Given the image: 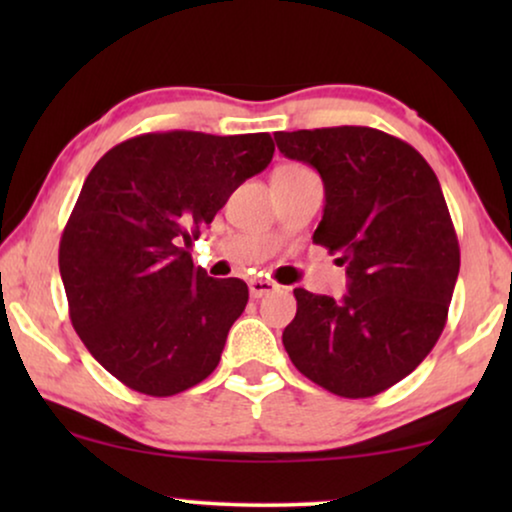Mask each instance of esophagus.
Segmentation results:
<instances>
[{"label":"esophagus","instance_id":"esophagus-1","mask_svg":"<svg viewBox=\"0 0 512 512\" xmlns=\"http://www.w3.org/2000/svg\"><path fill=\"white\" fill-rule=\"evenodd\" d=\"M277 289H279V286L275 282H270V279H251V282H249L251 298H263V296H268V293L277 291Z\"/></svg>","mask_w":512,"mask_h":512}]
</instances>
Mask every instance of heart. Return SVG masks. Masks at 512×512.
I'll return each instance as SVG.
<instances>
[{"instance_id":"1","label":"heart","mask_w":512,"mask_h":512,"mask_svg":"<svg viewBox=\"0 0 512 512\" xmlns=\"http://www.w3.org/2000/svg\"><path fill=\"white\" fill-rule=\"evenodd\" d=\"M279 170H305V167H300V165H284V167H279Z\"/></svg>"}]
</instances>
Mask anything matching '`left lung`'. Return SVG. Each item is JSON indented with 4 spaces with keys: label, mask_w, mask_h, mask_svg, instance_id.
<instances>
[{
    "label": "left lung",
    "mask_w": 512,
    "mask_h": 512,
    "mask_svg": "<svg viewBox=\"0 0 512 512\" xmlns=\"http://www.w3.org/2000/svg\"><path fill=\"white\" fill-rule=\"evenodd\" d=\"M275 142L324 181L312 240L338 251L349 277L340 300L293 291L284 349L331 394H380L436 345L457 284L459 242L436 172L403 139L363 125L275 132Z\"/></svg>",
    "instance_id": "1"
}]
</instances>
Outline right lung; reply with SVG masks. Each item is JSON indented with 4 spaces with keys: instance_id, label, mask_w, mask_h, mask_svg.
Returning a JSON list of instances; mask_svg holds the SVG:
<instances>
[{
    "instance_id": "add662e5",
    "label": "right lung",
    "mask_w": 512,
    "mask_h": 512,
    "mask_svg": "<svg viewBox=\"0 0 512 512\" xmlns=\"http://www.w3.org/2000/svg\"><path fill=\"white\" fill-rule=\"evenodd\" d=\"M272 153L268 132H149L116 144L83 181L60 275L76 333L125 387L174 396L219 366L249 289L195 268L186 247Z\"/></svg>"
}]
</instances>
